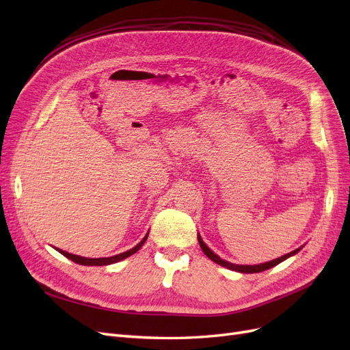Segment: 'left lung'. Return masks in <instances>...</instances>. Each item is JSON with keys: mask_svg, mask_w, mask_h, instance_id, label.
<instances>
[{"mask_svg": "<svg viewBox=\"0 0 350 350\" xmlns=\"http://www.w3.org/2000/svg\"><path fill=\"white\" fill-rule=\"evenodd\" d=\"M198 243H200L201 250H203V252L206 254V256H207L211 261H215V262L220 264V266L228 267V269H230V270L239 271V273H260V271H264V270H269V269H271V267H274V266H278L279 262L284 261L286 258H289L291 256H293V254H296V252L299 251V248H298V250H295V251H292V252H289V254H286V256H283V257H279V258H276V260L269 261V262H264V264H257V266H239V264L228 262V261H225V260H221L219 256H216V254L206 245V243L203 242V239H201L200 235H198Z\"/></svg>", "mask_w": 350, "mask_h": 350, "instance_id": "left-lung-1", "label": "left lung"}]
</instances>
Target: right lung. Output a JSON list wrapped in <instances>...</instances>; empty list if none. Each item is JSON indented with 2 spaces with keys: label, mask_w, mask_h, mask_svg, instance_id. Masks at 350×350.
I'll return each mask as SVG.
<instances>
[{
  "label": "right lung",
  "mask_w": 350,
  "mask_h": 350,
  "mask_svg": "<svg viewBox=\"0 0 350 350\" xmlns=\"http://www.w3.org/2000/svg\"><path fill=\"white\" fill-rule=\"evenodd\" d=\"M147 235H149V234H147ZM147 235L143 238V241H142L140 243H137V245H135L134 248H131V250H129V251H125V252H122V254H118V256L107 257V258H86V257L74 256V254H70V252H67V251H62V250H58V248H57V250L62 254V256H66L67 258H70V260L74 261V262L83 264V266H107V264L118 262V261H121V260H124V258H126V257L133 256L134 252H137V251H139V250L142 248V245H143V243H144L146 239H147Z\"/></svg>",
  "instance_id": "obj_1"
}]
</instances>
